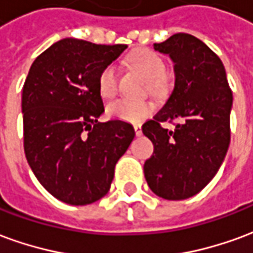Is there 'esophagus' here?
<instances>
[{
	"label": "esophagus",
	"mask_w": 253,
	"mask_h": 253,
	"mask_svg": "<svg viewBox=\"0 0 253 253\" xmlns=\"http://www.w3.org/2000/svg\"><path fill=\"white\" fill-rule=\"evenodd\" d=\"M134 130H135V135L137 137L142 135V127L139 126V125H134Z\"/></svg>",
	"instance_id": "esophagus-1"
}]
</instances>
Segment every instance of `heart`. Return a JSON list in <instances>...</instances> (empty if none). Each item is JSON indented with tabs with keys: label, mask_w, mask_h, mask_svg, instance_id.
Instances as JSON below:
<instances>
[{
	"label": "heart",
	"mask_w": 253,
	"mask_h": 253,
	"mask_svg": "<svg viewBox=\"0 0 253 253\" xmlns=\"http://www.w3.org/2000/svg\"><path fill=\"white\" fill-rule=\"evenodd\" d=\"M128 63L146 80L148 90L156 93L164 88L163 76L165 73V63L156 52L149 50H138L132 52L131 57L128 58ZM97 85H99L100 94L104 99H110L116 93L118 70L114 65H108L101 70ZM152 112H153V104L146 100L132 101V100L118 99L107 105V115L110 118L134 122V123L146 119Z\"/></svg>",
	"instance_id": "heart-1"
}]
</instances>
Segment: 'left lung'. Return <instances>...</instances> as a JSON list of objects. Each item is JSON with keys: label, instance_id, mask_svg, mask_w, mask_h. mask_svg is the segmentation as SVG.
<instances>
[{"label": "left lung", "instance_id": "1", "mask_svg": "<svg viewBox=\"0 0 253 253\" xmlns=\"http://www.w3.org/2000/svg\"><path fill=\"white\" fill-rule=\"evenodd\" d=\"M153 47L172 59L175 88L153 119L143 123L142 132L154 145L143 172L156 195L181 201L203 190L222 164L233 96L221 59L198 38L175 34ZM175 119V130L161 127V121Z\"/></svg>", "mask_w": 253, "mask_h": 253}]
</instances>
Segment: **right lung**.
<instances>
[{
  "label": "right lung",
  "instance_id": "obj_1",
  "mask_svg": "<svg viewBox=\"0 0 253 253\" xmlns=\"http://www.w3.org/2000/svg\"><path fill=\"white\" fill-rule=\"evenodd\" d=\"M126 48L66 38L31 66L21 97L25 157L61 202L84 206L101 199L135 137L127 122H99L104 112L100 73Z\"/></svg>",
  "mask_w": 253,
  "mask_h": 253
}]
</instances>
